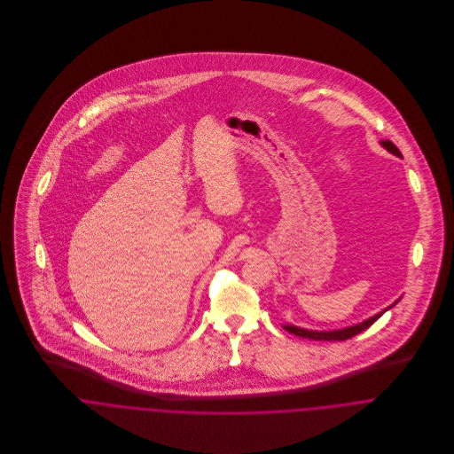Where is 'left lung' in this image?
I'll return each instance as SVG.
<instances>
[{
    "mask_svg": "<svg viewBox=\"0 0 454 454\" xmlns=\"http://www.w3.org/2000/svg\"><path fill=\"white\" fill-rule=\"evenodd\" d=\"M381 145H383L388 152L400 157V150H398L391 141L385 139V141H381ZM389 308H391V306H389ZM385 311H387V309H385ZM385 311H383V313H385ZM383 313H380V315H376V317H372V318H369V320H365V322H362V324L355 325V326H348V328H342V330H332V332L306 330V328H299V326H292V325H286L285 328H286L290 333L299 335V337H304V339H313V340H346V339H351V337H355L356 333L364 332L365 328H369Z\"/></svg>",
    "mask_w": 454,
    "mask_h": 454,
    "instance_id": "left-lung-1",
    "label": "left lung"
}]
</instances>
